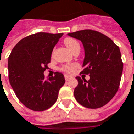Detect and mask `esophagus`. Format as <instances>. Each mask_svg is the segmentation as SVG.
Here are the masks:
<instances>
[{
	"mask_svg": "<svg viewBox=\"0 0 134 134\" xmlns=\"http://www.w3.org/2000/svg\"><path fill=\"white\" fill-rule=\"evenodd\" d=\"M70 79H71V77H69V76H68V75H65V81H69Z\"/></svg>",
	"mask_w": 134,
	"mask_h": 134,
	"instance_id": "34e87169",
	"label": "esophagus"
}]
</instances>
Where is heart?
<instances>
[{
    "label": "heart",
    "mask_w": 134,
    "mask_h": 134,
    "mask_svg": "<svg viewBox=\"0 0 134 134\" xmlns=\"http://www.w3.org/2000/svg\"><path fill=\"white\" fill-rule=\"evenodd\" d=\"M64 43L72 52L78 48L80 49V44L79 42L72 38H70V37L65 38L64 39ZM77 67H78L77 64H67V65H63L60 68V70L67 74H72L75 72V69Z\"/></svg>",
    "instance_id": "1"
}]
</instances>
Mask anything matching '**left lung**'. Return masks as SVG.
I'll use <instances>...</instances> for the list:
<instances>
[{
    "label": "left lung",
    "instance_id": "8db88e82",
    "mask_svg": "<svg viewBox=\"0 0 134 134\" xmlns=\"http://www.w3.org/2000/svg\"><path fill=\"white\" fill-rule=\"evenodd\" d=\"M69 35L82 42L85 59L80 75L90 76L88 81L75 77L78 80L74 90L75 99L87 108L102 107L113 98L120 87L124 65L120 48L109 37L91 29Z\"/></svg>",
    "mask_w": 134,
    "mask_h": 134
}]
</instances>
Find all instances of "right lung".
I'll list each match as a JSON object with an SVG mask.
<instances>
[{"instance_id": "obj_1", "label": "right lung", "mask_w": 134, "mask_h": 134, "mask_svg": "<svg viewBox=\"0 0 134 134\" xmlns=\"http://www.w3.org/2000/svg\"><path fill=\"white\" fill-rule=\"evenodd\" d=\"M62 33L38 32L22 38L8 57L9 82L23 105L34 111H44L56 102L65 84L62 73L45 79L53 48Z\"/></svg>"}]
</instances>
